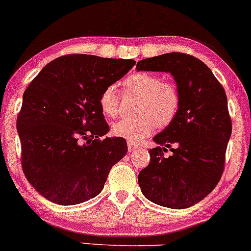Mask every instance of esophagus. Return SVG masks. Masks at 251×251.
Returning a JSON list of instances; mask_svg holds the SVG:
<instances>
[{
  "label": "esophagus",
  "mask_w": 251,
  "mask_h": 251,
  "mask_svg": "<svg viewBox=\"0 0 251 251\" xmlns=\"http://www.w3.org/2000/svg\"><path fill=\"white\" fill-rule=\"evenodd\" d=\"M138 149H139L138 145L133 144V143H131V142H128V151L129 152H135L136 150H138Z\"/></svg>",
  "instance_id": "esophagus-1"
}]
</instances>
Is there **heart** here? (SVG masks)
<instances>
[{
	"instance_id": "obj_1",
	"label": "heart",
	"mask_w": 251,
	"mask_h": 251,
	"mask_svg": "<svg viewBox=\"0 0 251 251\" xmlns=\"http://www.w3.org/2000/svg\"><path fill=\"white\" fill-rule=\"evenodd\" d=\"M128 92L139 96L137 118H125L113 125V133L128 142H139L154 131L155 126L166 128L176 118L181 105L177 86L162 80L158 75L137 71L123 80ZM99 106L102 113L115 118L120 113V94L115 85H108L101 91Z\"/></svg>"
}]
</instances>
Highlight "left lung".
<instances>
[{
	"label": "left lung",
	"mask_w": 251,
	"mask_h": 251,
	"mask_svg": "<svg viewBox=\"0 0 251 251\" xmlns=\"http://www.w3.org/2000/svg\"><path fill=\"white\" fill-rule=\"evenodd\" d=\"M136 69L173 75L181 96L176 118L153 138L159 146L150 149L151 160L139 172L138 184L149 201L187 209L206 197L224 173L232 133L225 90L209 67L189 54L149 57ZM167 148L174 153L165 157Z\"/></svg>",
	"instance_id": "8db88e82"
}]
</instances>
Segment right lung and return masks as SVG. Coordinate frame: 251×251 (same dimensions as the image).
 <instances>
[{
    "mask_svg": "<svg viewBox=\"0 0 251 251\" xmlns=\"http://www.w3.org/2000/svg\"><path fill=\"white\" fill-rule=\"evenodd\" d=\"M133 60L71 54L42 68L23 96L17 130L22 167L48 201L75 205L101 193L109 171L126 154L109 126L99 97L135 66Z\"/></svg>",
    "mask_w": 251,
    "mask_h": 251,
    "instance_id": "1",
    "label": "right lung"
}]
</instances>
